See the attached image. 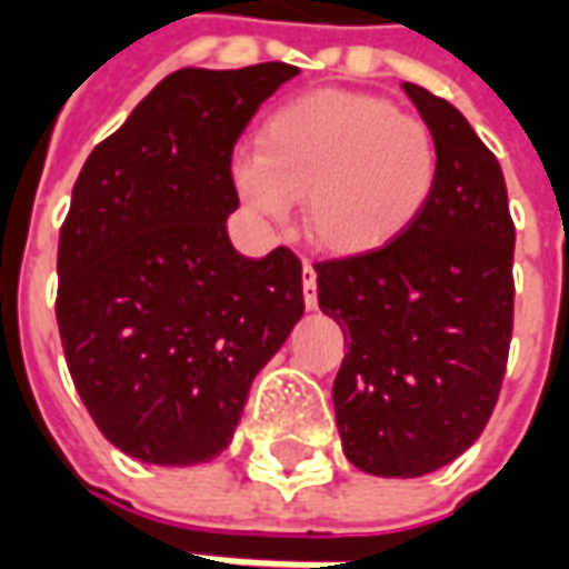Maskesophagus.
<instances>
[{"mask_svg":"<svg viewBox=\"0 0 569 569\" xmlns=\"http://www.w3.org/2000/svg\"><path fill=\"white\" fill-rule=\"evenodd\" d=\"M301 286H305V305H308V310H317V271H313L310 261L301 264Z\"/></svg>","mask_w":569,"mask_h":569,"instance_id":"obj_1","label":"esophagus"}]
</instances>
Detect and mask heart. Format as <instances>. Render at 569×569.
<instances>
[{"instance_id":"1","label":"heart","mask_w":569,"mask_h":569,"mask_svg":"<svg viewBox=\"0 0 569 569\" xmlns=\"http://www.w3.org/2000/svg\"><path fill=\"white\" fill-rule=\"evenodd\" d=\"M439 170L427 121L369 93L313 91L264 118L256 154L234 163V186L273 222L305 198V228L317 247L369 256L423 216Z\"/></svg>"}]
</instances>
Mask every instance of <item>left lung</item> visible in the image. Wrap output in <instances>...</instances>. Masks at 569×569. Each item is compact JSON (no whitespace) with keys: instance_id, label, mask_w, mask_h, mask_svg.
<instances>
[{"instance_id":"left-lung-1","label":"left lung","mask_w":569,"mask_h":569,"mask_svg":"<svg viewBox=\"0 0 569 569\" xmlns=\"http://www.w3.org/2000/svg\"><path fill=\"white\" fill-rule=\"evenodd\" d=\"M436 133L441 170L390 247L317 264L320 310L345 332L332 402L350 463L381 478L436 472L472 445L512 341L515 224L506 179L441 97L402 81Z\"/></svg>"}]
</instances>
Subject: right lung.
<instances>
[{"label": "right lung", "mask_w": 569, "mask_h": 569, "mask_svg": "<svg viewBox=\"0 0 569 569\" xmlns=\"http://www.w3.org/2000/svg\"><path fill=\"white\" fill-rule=\"evenodd\" d=\"M298 67L179 69L81 167L57 249V326L93 423L154 466L231 445L249 387L305 313L301 261L231 247V151Z\"/></svg>", "instance_id": "right-lung-1"}]
</instances>
